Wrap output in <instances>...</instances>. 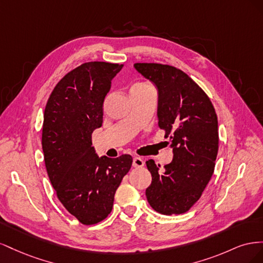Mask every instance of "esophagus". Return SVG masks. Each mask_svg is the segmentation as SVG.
Returning <instances> with one entry per match:
<instances>
[{
  "mask_svg": "<svg viewBox=\"0 0 263 263\" xmlns=\"http://www.w3.org/2000/svg\"><path fill=\"white\" fill-rule=\"evenodd\" d=\"M144 165H145V161L142 160L140 157H135L133 159V166H135V168H142Z\"/></svg>",
  "mask_w": 263,
  "mask_h": 263,
  "instance_id": "esophagus-1",
  "label": "esophagus"
}]
</instances>
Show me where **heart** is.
Returning <instances> with one entry per match:
<instances>
[{
  "mask_svg": "<svg viewBox=\"0 0 263 263\" xmlns=\"http://www.w3.org/2000/svg\"><path fill=\"white\" fill-rule=\"evenodd\" d=\"M142 85H148V84H145V83H138V84H135L133 87H138V86H142Z\"/></svg>",
  "mask_w": 263,
  "mask_h": 263,
  "instance_id": "1",
  "label": "heart"
}]
</instances>
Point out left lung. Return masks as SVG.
<instances>
[{"label":"left lung","mask_w":263,"mask_h":263,"mask_svg":"<svg viewBox=\"0 0 263 263\" xmlns=\"http://www.w3.org/2000/svg\"><path fill=\"white\" fill-rule=\"evenodd\" d=\"M158 90V125L170 137L173 159L160 170L146 162L153 181L148 203L163 215L187 212L210 182L218 153L217 115L210 98L182 70L161 63H135Z\"/></svg>","instance_id":"1"}]
</instances>
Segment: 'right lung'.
Masks as SVG:
<instances>
[{
  "mask_svg": "<svg viewBox=\"0 0 263 263\" xmlns=\"http://www.w3.org/2000/svg\"><path fill=\"white\" fill-rule=\"evenodd\" d=\"M123 65L85 62L54 86L44 113L42 145L47 173L66 210L94 225L112 212L114 195L129 171V155L99 157L92 133L103 123V103Z\"/></svg>",
  "mask_w": 263,
  "mask_h": 263,
  "instance_id": "right-lung-1",
  "label": "right lung"
}]
</instances>
